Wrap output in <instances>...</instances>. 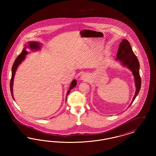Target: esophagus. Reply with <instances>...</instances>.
I'll return each mask as SVG.
<instances>
[{"mask_svg":"<svg viewBox=\"0 0 156 156\" xmlns=\"http://www.w3.org/2000/svg\"><path fill=\"white\" fill-rule=\"evenodd\" d=\"M81 78L82 80L86 81H87V80H88V76H87V75L83 74L82 75Z\"/></svg>","mask_w":156,"mask_h":156,"instance_id":"esophagus-1","label":"esophagus"}]
</instances>
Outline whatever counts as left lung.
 <instances>
[{"label":"left lung","mask_w":156,"mask_h":156,"mask_svg":"<svg viewBox=\"0 0 156 156\" xmlns=\"http://www.w3.org/2000/svg\"><path fill=\"white\" fill-rule=\"evenodd\" d=\"M116 59L120 61L124 66L128 67L132 71L134 77L136 90L131 105L139 94L141 88V81L139 73V62L132 50L130 43L126 39H123L119 44Z\"/></svg>","instance_id":"8db88e82"}]
</instances>
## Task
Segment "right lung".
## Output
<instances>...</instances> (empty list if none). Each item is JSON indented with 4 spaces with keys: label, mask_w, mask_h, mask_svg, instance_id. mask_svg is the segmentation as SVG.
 <instances>
[{
    "label": "right lung",
    "mask_w": 156,
    "mask_h": 156,
    "mask_svg": "<svg viewBox=\"0 0 156 156\" xmlns=\"http://www.w3.org/2000/svg\"><path fill=\"white\" fill-rule=\"evenodd\" d=\"M28 47H30L31 49H34V50H37L39 49L40 48V45L37 43V42H29V45L28 46H26L25 48H24V50H23L22 52H21L18 57L16 58V59H15V62L13 63V65L12 66V78L10 80V92H11V94L13 98V79H14V76H15V73L16 71L17 68V67L19 66V65L22 62L23 60L25 58V55H27V52L26 51V48ZM76 85V80H73V81L72 82V83L70 85V87L69 89L68 90V91L67 92V97L68 94H69V92H70V90L74 88L75 87ZM67 99V98H66Z\"/></svg>",
    "instance_id": "obj_1"
}]
</instances>
